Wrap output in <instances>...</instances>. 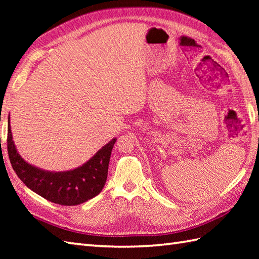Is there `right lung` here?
Returning <instances> with one entry per match:
<instances>
[{"label": "right lung", "mask_w": 259, "mask_h": 259, "mask_svg": "<svg viewBox=\"0 0 259 259\" xmlns=\"http://www.w3.org/2000/svg\"><path fill=\"white\" fill-rule=\"evenodd\" d=\"M8 125V153L15 174L23 184L47 200L62 206H75L100 194L108 177L112 148L117 139L102 147L89 161L69 171H46L27 163L16 151Z\"/></svg>", "instance_id": "add662e5"}]
</instances>
